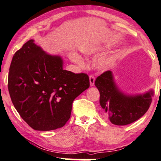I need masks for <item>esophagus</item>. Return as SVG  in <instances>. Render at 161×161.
<instances>
[{"label":"esophagus","mask_w":161,"mask_h":161,"mask_svg":"<svg viewBox=\"0 0 161 161\" xmlns=\"http://www.w3.org/2000/svg\"><path fill=\"white\" fill-rule=\"evenodd\" d=\"M89 79H90V85L91 86H93V85H94V82H95L94 76H89Z\"/></svg>","instance_id":"esophagus-1"}]
</instances>
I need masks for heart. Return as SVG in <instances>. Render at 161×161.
Masks as SVG:
<instances>
[{
	"label": "heart",
	"instance_id": "b5f03b06",
	"mask_svg": "<svg viewBox=\"0 0 161 161\" xmlns=\"http://www.w3.org/2000/svg\"><path fill=\"white\" fill-rule=\"evenodd\" d=\"M107 45H101V44H97V45H92L87 47L83 48L82 52L87 56H93V55H99L103 53L105 50H107ZM70 58L78 64H82L83 61L81 56L75 53H72L70 55ZM115 62V56L110 55V56H103L99 58L96 62V66L97 68L102 71H105L108 70L114 65Z\"/></svg>",
	"mask_w": 161,
	"mask_h": 161
}]
</instances>
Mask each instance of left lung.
<instances>
[{
	"mask_svg": "<svg viewBox=\"0 0 161 161\" xmlns=\"http://www.w3.org/2000/svg\"><path fill=\"white\" fill-rule=\"evenodd\" d=\"M100 93L99 103L111 123L125 125L139 119L148 111L154 91L129 95L120 91L116 84L113 73L105 71L95 81Z\"/></svg>",
	"mask_w": 161,
	"mask_h": 161,
	"instance_id": "8db88e82",
	"label": "left lung"
}]
</instances>
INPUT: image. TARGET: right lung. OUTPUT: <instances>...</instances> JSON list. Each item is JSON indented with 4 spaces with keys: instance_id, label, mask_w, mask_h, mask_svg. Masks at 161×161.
Masks as SVG:
<instances>
[{
    "instance_id": "1",
    "label": "right lung",
    "mask_w": 161,
    "mask_h": 161,
    "mask_svg": "<svg viewBox=\"0 0 161 161\" xmlns=\"http://www.w3.org/2000/svg\"><path fill=\"white\" fill-rule=\"evenodd\" d=\"M89 86L87 74L64 70L62 57L47 53L32 39L14 54L10 64L12 102L22 119L38 131L63 127L73 102Z\"/></svg>"
}]
</instances>
